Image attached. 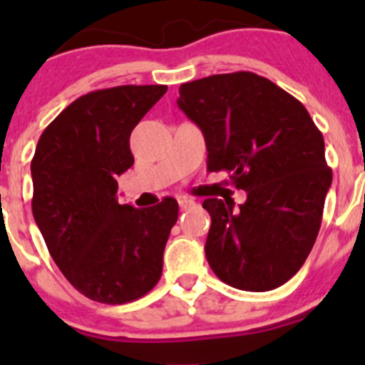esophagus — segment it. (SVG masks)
Listing matches in <instances>:
<instances>
[{"label":"esophagus","mask_w":365,"mask_h":365,"mask_svg":"<svg viewBox=\"0 0 365 365\" xmlns=\"http://www.w3.org/2000/svg\"><path fill=\"white\" fill-rule=\"evenodd\" d=\"M178 205H180V208H182V210H187V208H190V206L196 205V201L187 200V197H182V200H178Z\"/></svg>","instance_id":"esophagus-1"}]
</instances>
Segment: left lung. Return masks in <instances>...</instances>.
Segmentation results:
<instances>
[{"instance_id": "8db88e82", "label": "left lung", "mask_w": 365, "mask_h": 365, "mask_svg": "<svg viewBox=\"0 0 365 365\" xmlns=\"http://www.w3.org/2000/svg\"><path fill=\"white\" fill-rule=\"evenodd\" d=\"M178 108L201 128L206 169L227 171L247 201L208 197L205 252L213 274L244 292H270L307 259L332 171L307 109L267 77L217 73L180 86Z\"/></svg>"}]
</instances>
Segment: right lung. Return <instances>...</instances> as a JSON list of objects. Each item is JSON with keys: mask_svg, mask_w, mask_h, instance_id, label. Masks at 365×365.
<instances>
[{"mask_svg": "<svg viewBox=\"0 0 365 365\" xmlns=\"http://www.w3.org/2000/svg\"><path fill=\"white\" fill-rule=\"evenodd\" d=\"M168 86H116L58 114L31 160L35 222L54 263L84 297L127 304L153 289L178 203L148 210L118 203L116 176L134 164L130 132Z\"/></svg>", "mask_w": 365, "mask_h": 365, "instance_id": "1", "label": "right lung"}]
</instances>
